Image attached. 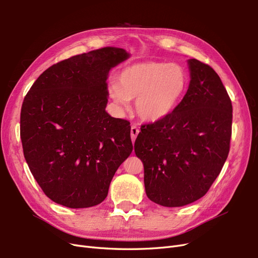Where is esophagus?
<instances>
[{"label":"esophagus","instance_id":"34e87169","mask_svg":"<svg viewBox=\"0 0 258 258\" xmlns=\"http://www.w3.org/2000/svg\"><path fill=\"white\" fill-rule=\"evenodd\" d=\"M140 133V128L138 127V126H136V125H133L132 127H131V137H132V140H133V142L135 141V139L137 138V136H138V134Z\"/></svg>","mask_w":258,"mask_h":258}]
</instances>
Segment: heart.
<instances>
[{
    "mask_svg": "<svg viewBox=\"0 0 258 258\" xmlns=\"http://www.w3.org/2000/svg\"><path fill=\"white\" fill-rule=\"evenodd\" d=\"M119 85L109 87L115 103L128 107L136 99L138 116L156 122L169 116L185 95L188 77L181 65L171 62H143L132 65L119 75Z\"/></svg>",
    "mask_w": 258,
    "mask_h": 258,
    "instance_id": "obj_1",
    "label": "heart"
}]
</instances>
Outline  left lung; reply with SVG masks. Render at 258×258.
<instances>
[{
	"instance_id": "left-lung-1",
	"label": "left lung",
	"mask_w": 258,
	"mask_h": 258,
	"mask_svg": "<svg viewBox=\"0 0 258 258\" xmlns=\"http://www.w3.org/2000/svg\"><path fill=\"white\" fill-rule=\"evenodd\" d=\"M188 89L160 121L142 124L135 153L144 166L147 196L175 208L207 194L225 164L232 135V102L219 76L188 60Z\"/></svg>"
}]
</instances>
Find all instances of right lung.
Returning <instances> with one entry per match:
<instances>
[{
    "instance_id": "right-lung-1",
    "label": "right lung",
    "mask_w": 258,
    "mask_h": 258,
    "mask_svg": "<svg viewBox=\"0 0 258 258\" xmlns=\"http://www.w3.org/2000/svg\"><path fill=\"white\" fill-rule=\"evenodd\" d=\"M128 55L118 47L74 55L43 72L24 98V157L55 204L72 209L101 204L133 151L130 122L105 111L108 72Z\"/></svg>"
}]
</instances>
